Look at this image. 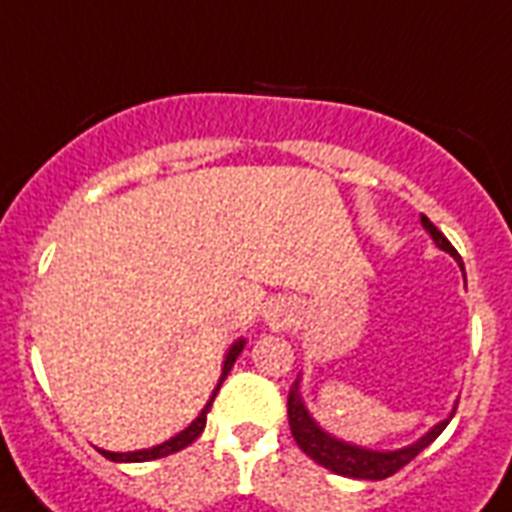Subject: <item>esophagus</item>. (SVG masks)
<instances>
[{"label": "esophagus", "mask_w": 512, "mask_h": 512, "mask_svg": "<svg viewBox=\"0 0 512 512\" xmlns=\"http://www.w3.org/2000/svg\"><path fill=\"white\" fill-rule=\"evenodd\" d=\"M265 319H268V324H271L273 329H284L289 321H292V313H289V308H284V305H273Z\"/></svg>", "instance_id": "obj_1"}]
</instances>
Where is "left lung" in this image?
Listing matches in <instances>:
<instances>
[{
	"label": "left lung",
	"mask_w": 512,
	"mask_h": 512,
	"mask_svg": "<svg viewBox=\"0 0 512 512\" xmlns=\"http://www.w3.org/2000/svg\"><path fill=\"white\" fill-rule=\"evenodd\" d=\"M422 228L433 236V241H436L438 247L444 249V252H449V255L462 265L457 249L452 247V241L446 239L444 233L438 231L436 225L430 223L425 215H422ZM287 412H289V430H292V438H295L297 446H300V449H303L313 462H319L321 468L332 470V473H337V476L364 478V481H382V478L398 473V470L404 468V465H409V462H412L414 457L425 449V446L433 444V441L441 436V430L449 425V420L438 422L436 428L430 430V433H425L417 444L406 446V449H398V452H372V449H361V446L345 444V441H337L335 436L324 433V430L313 422L308 409L303 406V398H300L297 382L289 388Z\"/></svg>",
	"instance_id": "left-lung-1"
}]
</instances>
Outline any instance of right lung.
I'll list each match as a JSON object with an SVG mask.
<instances>
[{
  "label": "right lung",
  "mask_w": 512,
  "mask_h": 512,
  "mask_svg": "<svg viewBox=\"0 0 512 512\" xmlns=\"http://www.w3.org/2000/svg\"><path fill=\"white\" fill-rule=\"evenodd\" d=\"M244 350V340L239 342H233L231 350H228V356H225V364H223V377H220V382H217V388L215 393H212V398L207 401V406L201 409V414L196 417V420L188 425V428L183 430V433H177L175 438H170V441H164V444L154 446V449H143V452H103L100 449V454L106 457V460H114V462H148V460H159V457H167V454H175L180 452V449H185L188 444H193L196 438L201 436V430H204V425H207V412H209V406H212V401H215L217 396V390H220V385H223V380L228 377V372H231V366L233 361L239 358V353Z\"/></svg>",
  "instance_id": "right-lung-1"
}]
</instances>
